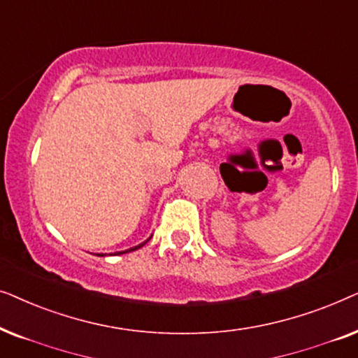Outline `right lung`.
Masks as SVG:
<instances>
[{
	"label": "right lung",
	"instance_id": "right-lung-1",
	"mask_svg": "<svg viewBox=\"0 0 358 358\" xmlns=\"http://www.w3.org/2000/svg\"><path fill=\"white\" fill-rule=\"evenodd\" d=\"M142 245H145V242L144 244H141V245H136V247H132V249H129V250H126V252H132V250H137V249H141ZM119 254H124V252H119Z\"/></svg>",
	"mask_w": 358,
	"mask_h": 358
}]
</instances>
